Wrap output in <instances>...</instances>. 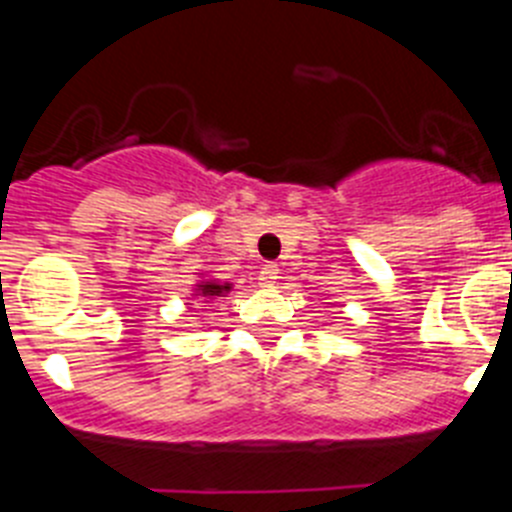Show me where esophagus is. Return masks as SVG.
<instances>
[{
  "mask_svg": "<svg viewBox=\"0 0 512 512\" xmlns=\"http://www.w3.org/2000/svg\"><path fill=\"white\" fill-rule=\"evenodd\" d=\"M259 279H261V284H264V287H271V284H277V279H279L277 264H264V266H261Z\"/></svg>",
  "mask_w": 512,
  "mask_h": 512,
  "instance_id": "obj_1",
  "label": "esophagus"
}]
</instances>
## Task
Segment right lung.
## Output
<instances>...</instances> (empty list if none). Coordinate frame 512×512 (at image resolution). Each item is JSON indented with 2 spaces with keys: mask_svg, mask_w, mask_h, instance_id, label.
<instances>
[{
  "mask_svg": "<svg viewBox=\"0 0 512 512\" xmlns=\"http://www.w3.org/2000/svg\"><path fill=\"white\" fill-rule=\"evenodd\" d=\"M197 292H200L202 297H207V300H212V297H223L225 292H230V284L202 282V284H197Z\"/></svg>",
  "mask_w": 512,
  "mask_h": 512,
  "instance_id": "add662e5",
  "label": "right lung"
}]
</instances>
